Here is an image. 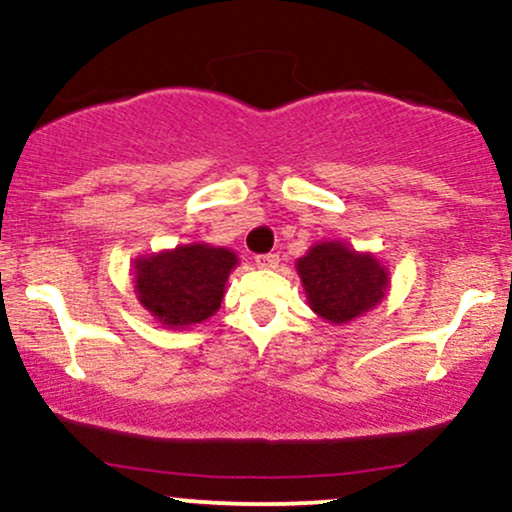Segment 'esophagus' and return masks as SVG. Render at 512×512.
Returning <instances> with one entry per match:
<instances>
[{"label": "esophagus", "mask_w": 512, "mask_h": 512, "mask_svg": "<svg viewBox=\"0 0 512 512\" xmlns=\"http://www.w3.org/2000/svg\"><path fill=\"white\" fill-rule=\"evenodd\" d=\"M255 264L260 269H274L276 264H279V255H274V252H267V255H257Z\"/></svg>", "instance_id": "34e87169"}]
</instances>
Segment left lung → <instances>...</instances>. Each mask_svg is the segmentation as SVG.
I'll return each instance as SVG.
<instances>
[{
    "mask_svg": "<svg viewBox=\"0 0 512 512\" xmlns=\"http://www.w3.org/2000/svg\"><path fill=\"white\" fill-rule=\"evenodd\" d=\"M305 298L332 325L368 313L385 298L390 274L370 252H356L342 240H325L296 262Z\"/></svg>",
    "mask_w": 512,
    "mask_h": 512,
    "instance_id": "obj_1",
    "label": "left lung"
}]
</instances>
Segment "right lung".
Segmentation results:
<instances>
[{
  "instance_id": "add662e5",
  "label": "right lung",
  "mask_w": 512,
  "mask_h": 512,
  "mask_svg": "<svg viewBox=\"0 0 512 512\" xmlns=\"http://www.w3.org/2000/svg\"><path fill=\"white\" fill-rule=\"evenodd\" d=\"M236 252L207 243L178 245L134 262V293L161 325H197L221 308Z\"/></svg>"
}]
</instances>
